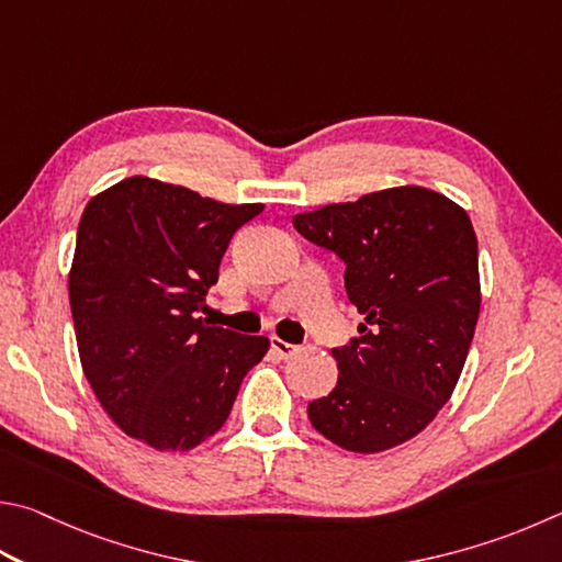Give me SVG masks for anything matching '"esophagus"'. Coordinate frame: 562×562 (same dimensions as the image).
<instances>
[{"instance_id": "obj_1", "label": "esophagus", "mask_w": 562, "mask_h": 562, "mask_svg": "<svg viewBox=\"0 0 562 562\" xmlns=\"http://www.w3.org/2000/svg\"><path fill=\"white\" fill-rule=\"evenodd\" d=\"M270 349L280 356V359H290V356L297 351V346L282 341L280 336H270Z\"/></svg>"}]
</instances>
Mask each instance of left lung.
Instances as JSON below:
<instances>
[{
	"label": "left lung",
	"mask_w": 562,
	"mask_h": 562,
	"mask_svg": "<svg viewBox=\"0 0 562 562\" xmlns=\"http://www.w3.org/2000/svg\"><path fill=\"white\" fill-rule=\"evenodd\" d=\"M339 255L359 336L331 349L339 381L312 401L316 432L341 450L403 445L450 401L479 319V250L467 211L442 193L395 187L292 218Z\"/></svg>",
	"instance_id": "1"
}]
</instances>
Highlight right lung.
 Segmentation results:
<instances>
[{
    "label": "right lung",
    "instance_id": "right-lung-1",
    "mask_svg": "<svg viewBox=\"0 0 562 562\" xmlns=\"http://www.w3.org/2000/svg\"><path fill=\"white\" fill-rule=\"evenodd\" d=\"M262 203H221L147 177L88 201L68 274L83 373L122 432L187 452L228 420L268 336L199 316L228 243Z\"/></svg>",
    "mask_w": 562,
    "mask_h": 562
}]
</instances>
